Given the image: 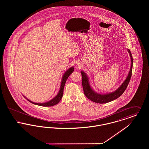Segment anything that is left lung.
Here are the masks:
<instances>
[{
    "label": "left lung",
    "mask_w": 149,
    "mask_h": 149,
    "mask_svg": "<svg viewBox=\"0 0 149 149\" xmlns=\"http://www.w3.org/2000/svg\"><path fill=\"white\" fill-rule=\"evenodd\" d=\"M128 52L130 54V58H131V66L130 69V71L128 72L127 77L123 83L119 86V88L116 89L113 92L106 93V94H100L95 92L89 83V78L86 74L85 72L81 71V74L82 76V85L83 88L85 96L92 100L93 102L97 103H106L110 102L114 99L118 98L125 91L127 87L128 84L130 82V80L131 78L132 75V70L133 66V58L130 50L127 49Z\"/></svg>",
    "instance_id": "obj_1"
}]
</instances>
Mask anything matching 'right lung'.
I'll return each instance as SVG.
<instances>
[{
	"instance_id": "add662e5",
	"label": "right lung",
	"mask_w": 149,
	"mask_h": 149,
	"mask_svg": "<svg viewBox=\"0 0 149 149\" xmlns=\"http://www.w3.org/2000/svg\"><path fill=\"white\" fill-rule=\"evenodd\" d=\"M73 71H74V67L72 66L70 68H69V69H68L65 72L64 75L63 76V78H62L61 85H60V90H59L58 92L53 99L50 100L49 101H48L47 102H45V103H35L33 102H32V101H31L29 99H27V98H26L25 97H24L27 99V100H29V102H31V103H32L34 104H36V105L43 107H51L56 105L60 101V100L62 98L63 95V92H64V86H65V83L66 81V80Z\"/></svg>"
}]
</instances>
